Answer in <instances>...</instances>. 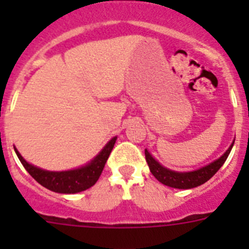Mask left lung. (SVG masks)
<instances>
[{
    "label": "left lung",
    "mask_w": 249,
    "mask_h": 249,
    "mask_svg": "<svg viewBox=\"0 0 249 249\" xmlns=\"http://www.w3.org/2000/svg\"><path fill=\"white\" fill-rule=\"evenodd\" d=\"M233 143L231 144L230 148L224 152V155H222L218 160H215L214 162L207 164V166L202 167V168L191 171V172H176V171H171V169L166 168L160 163H158L147 149H144V155H146V160L147 163H148L149 171L160 183H163L164 186L172 187V188L190 190V188H195V187H198L201 184L206 183L208 179H211L217 173V171L223 166V163L227 160L228 155L231 153V149L233 147Z\"/></svg>",
    "instance_id": "8db88e82"
}]
</instances>
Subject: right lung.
<instances>
[{
    "instance_id": "1",
    "label": "right lung",
    "mask_w": 249,
    "mask_h": 249,
    "mask_svg": "<svg viewBox=\"0 0 249 249\" xmlns=\"http://www.w3.org/2000/svg\"><path fill=\"white\" fill-rule=\"evenodd\" d=\"M117 137L112 138L108 143L103 147L102 151L86 166L71 169V171H62V172H51V171L38 168V167L26 162L25 158L19 155V152L16 148H15V152L26 171L41 186L46 187L47 190L53 191V192L71 195V193H78L89 190L98 181V178L105 168L106 162L111 155V151L113 149Z\"/></svg>"
}]
</instances>
